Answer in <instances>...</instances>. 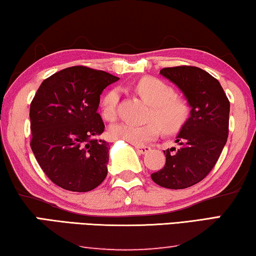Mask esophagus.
<instances>
[{"label":"esophagus","mask_w":256,"mask_h":256,"mask_svg":"<svg viewBox=\"0 0 256 256\" xmlns=\"http://www.w3.org/2000/svg\"><path fill=\"white\" fill-rule=\"evenodd\" d=\"M135 148H136V151L140 153V154H145V153L151 151L150 146H142V145H135Z\"/></svg>","instance_id":"obj_1"}]
</instances>
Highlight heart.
Instances as JSON below:
<instances>
[{
	"label": "heart",
	"instance_id": "obj_1",
	"mask_svg": "<svg viewBox=\"0 0 256 256\" xmlns=\"http://www.w3.org/2000/svg\"><path fill=\"white\" fill-rule=\"evenodd\" d=\"M135 92L151 105L148 119L153 121L144 124L128 122L114 124L111 128V136L114 140L143 145L156 138L160 129L166 134H174L186 122L190 113L186 100L175 96L174 89L164 81L156 78H144L136 84ZM119 100L120 90L118 88L108 90L104 95L102 100V112L106 120L116 119Z\"/></svg>",
	"mask_w": 256,
	"mask_h": 256
}]
</instances>
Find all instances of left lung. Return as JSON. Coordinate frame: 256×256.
Wrapping results in <instances>:
<instances>
[{"instance_id": "obj_1", "label": "left lung", "mask_w": 256, "mask_h": 256, "mask_svg": "<svg viewBox=\"0 0 256 256\" xmlns=\"http://www.w3.org/2000/svg\"><path fill=\"white\" fill-rule=\"evenodd\" d=\"M160 74L183 92L191 111L176 136L178 148L164 151L166 164L151 178L178 190L199 183L215 166L228 140L230 103L220 82L196 66L166 68Z\"/></svg>"}]
</instances>
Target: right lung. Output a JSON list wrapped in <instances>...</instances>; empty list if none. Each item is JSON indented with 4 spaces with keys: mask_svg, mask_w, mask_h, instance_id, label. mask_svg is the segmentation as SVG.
I'll use <instances>...</instances> for the list:
<instances>
[{
    "mask_svg": "<svg viewBox=\"0 0 256 256\" xmlns=\"http://www.w3.org/2000/svg\"><path fill=\"white\" fill-rule=\"evenodd\" d=\"M119 80L104 70L72 66L46 78L30 103V148L46 175L65 190L87 192L108 175V143L100 95Z\"/></svg>",
    "mask_w": 256,
    "mask_h": 256,
    "instance_id": "right-lung-1",
    "label": "right lung"
}]
</instances>
